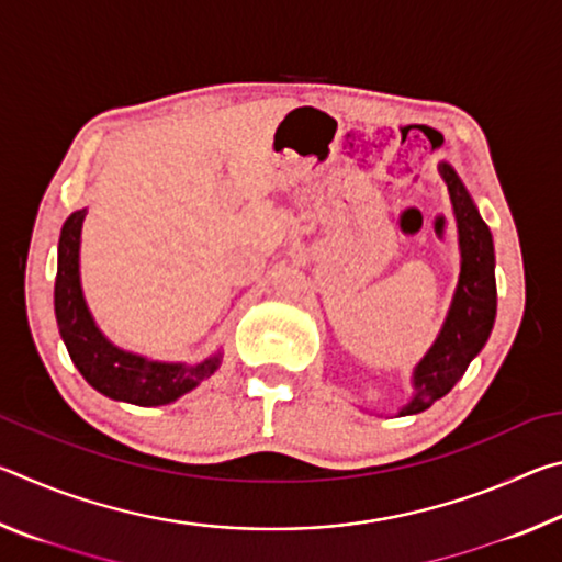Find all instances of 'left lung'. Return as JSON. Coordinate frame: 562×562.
Segmentation results:
<instances>
[{"instance_id":"obj_1","label":"left lung","mask_w":562,"mask_h":562,"mask_svg":"<svg viewBox=\"0 0 562 562\" xmlns=\"http://www.w3.org/2000/svg\"><path fill=\"white\" fill-rule=\"evenodd\" d=\"M439 173L449 188L456 231H459L461 272L441 331L412 372V398L396 416L422 414L456 386L479 351L486 347L496 322V255L493 235L451 164L441 160Z\"/></svg>"}]
</instances>
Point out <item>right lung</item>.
I'll list each match as a JSON object with an SVG mask.
<instances>
[{"instance_id": "1", "label": "right lung", "mask_w": 562, "mask_h": 562, "mask_svg": "<svg viewBox=\"0 0 562 562\" xmlns=\"http://www.w3.org/2000/svg\"><path fill=\"white\" fill-rule=\"evenodd\" d=\"M87 207L66 217L56 262L54 312L59 335L81 376L99 394L136 406H164L176 402L221 369L223 351L203 361H158L121 349L103 335L93 319L81 288V227Z\"/></svg>"}]
</instances>
